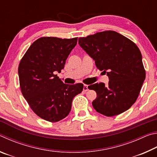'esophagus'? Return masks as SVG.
Returning a JSON list of instances; mask_svg holds the SVG:
<instances>
[{
    "label": "esophagus",
    "mask_w": 157,
    "mask_h": 157,
    "mask_svg": "<svg viewBox=\"0 0 157 157\" xmlns=\"http://www.w3.org/2000/svg\"><path fill=\"white\" fill-rule=\"evenodd\" d=\"M83 90L84 91H87L89 90V88H88V85L86 84H84V88H83Z\"/></svg>",
    "instance_id": "esophagus-1"
}]
</instances>
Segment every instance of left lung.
<instances>
[{
  "label": "left lung",
  "instance_id": "obj_1",
  "mask_svg": "<svg viewBox=\"0 0 157 157\" xmlns=\"http://www.w3.org/2000/svg\"><path fill=\"white\" fill-rule=\"evenodd\" d=\"M78 42L95 60L96 67L109 79L108 85L100 82L88 86L97 94L93 107L106 116L118 115L129 109L136 102L145 79L139 48L113 30L80 37Z\"/></svg>",
  "mask_w": 157,
  "mask_h": 157
}]
</instances>
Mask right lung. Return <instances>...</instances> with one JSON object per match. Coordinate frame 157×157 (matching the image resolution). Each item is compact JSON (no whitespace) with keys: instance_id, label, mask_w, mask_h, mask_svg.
<instances>
[{"instance_id":"add662e5","label":"right lung","mask_w":157,"mask_h":157,"mask_svg":"<svg viewBox=\"0 0 157 157\" xmlns=\"http://www.w3.org/2000/svg\"><path fill=\"white\" fill-rule=\"evenodd\" d=\"M77 42L78 37H41L33 42L18 65L23 97L32 110L44 120L55 123L66 118L73 98L83 90V84H63L55 75L64 68Z\"/></svg>"}]
</instances>
